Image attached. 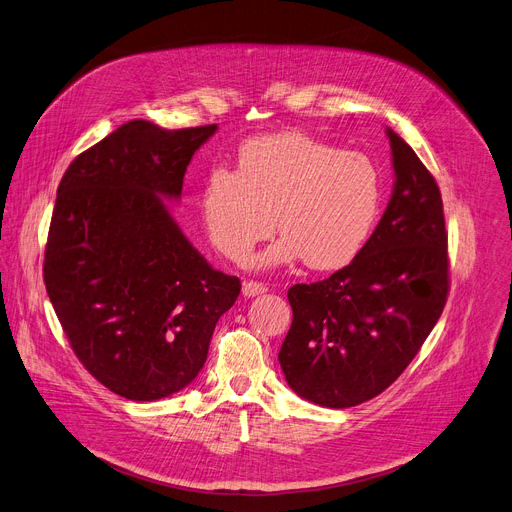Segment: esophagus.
Masks as SVG:
<instances>
[{"label":"esophagus","instance_id":"obj_1","mask_svg":"<svg viewBox=\"0 0 512 512\" xmlns=\"http://www.w3.org/2000/svg\"><path fill=\"white\" fill-rule=\"evenodd\" d=\"M265 292H267V286L261 284V282H253V280L243 282V294H245L247 298L259 296V294H265Z\"/></svg>","mask_w":512,"mask_h":512}]
</instances>
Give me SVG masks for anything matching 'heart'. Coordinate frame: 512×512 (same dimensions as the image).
<instances>
[{
  "label": "heart",
  "mask_w": 512,
  "mask_h": 512,
  "mask_svg": "<svg viewBox=\"0 0 512 512\" xmlns=\"http://www.w3.org/2000/svg\"><path fill=\"white\" fill-rule=\"evenodd\" d=\"M381 210V175L362 152L300 131L259 135L238 150L234 173L214 168L201 191V220L212 245L241 265L271 232H284L255 267L304 259L329 271L364 247Z\"/></svg>",
  "instance_id": "heart-1"
}]
</instances>
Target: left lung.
<instances>
[{
	"instance_id": "1",
	"label": "left lung",
	"mask_w": 512,
	"mask_h": 512,
	"mask_svg": "<svg viewBox=\"0 0 512 512\" xmlns=\"http://www.w3.org/2000/svg\"><path fill=\"white\" fill-rule=\"evenodd\" d=\"M395 185L389 206L350 265L288 290L292 325L280 350L288 385L344 410L383 393L420 352L445 309L449 253L434 177L387 129Z\"/></svg>"
}]
</instances>
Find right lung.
<instances>
[{"label":"right lung","instance_id":"add662e5","mask_svg":"<svg viewBox=\"0 0 512 512\" xmlns=\"http://www.w3.org/2000/svg\"><path fill=\"white\" fill-rule=\"evenodd\" d=\"M218 125L135 119L82 152L57 189L43 276L57 319L92 377L131 401L187 387L206 364L241 280L187 241L162 197Z\"/></svg>","mask_w":512,"mask_h":512}]
</instances>
